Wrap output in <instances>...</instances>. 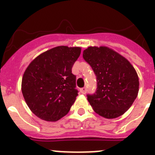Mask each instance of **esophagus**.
Instances as JSON below:
<instances>
[{
	"label": "esophagus",
	"instance_id": "34e87169",
	"mask_svg": "<svg viewBox=\"0 0 155 155\" xmlns=\"http://www.w3.org/2000/svg\"><path fill=\"white\" fill-rule=\"evenodd\" d=\"M81 92L84 94H86V92H87V88L86 87H82L81 89Z\"/></svg>",
	"mask_w": 155,
	"mask_h": 155
}]
</instances>
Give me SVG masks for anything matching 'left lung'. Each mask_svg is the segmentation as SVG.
Segmentation results:
<instances>
[{
    "label": "left lung",
    "mask_w": 155,
    "mask_h": 155,
    "mask_svg": "<svg viewBox=\"0 0 155 155\" xmlns=\"http://www.w3.org/2000/svg\"><path fill=\"white\" fill-rule=\"evenodd\" d=\"M83 58L96 76L97 88L87 101L99 116L114 119L128 110L137 96L139 78L125 57L105 46H90Z\"/></svg>",
    "instance_id": "1"
}]
</instances>
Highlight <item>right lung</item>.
I'll return each instance as SVG.
<instances>
[{
    "label": "right lung",
    "mask_w": 155,
    "mask_h": 155,
    "mask_svg": "<svg viewBox=\"0 0 155 155\" xmlns=\"http://www.w3.org/2000/svg\"><path fill=\"white\" fill-rule=\"evenodd\" d=\"M80 54V47L57 46L38 56L25 70L21 91L39 118L54 122L68 113L78 92L72 67Z\"/></svg>",
    "instance_id": "1"
}]
</instances>
